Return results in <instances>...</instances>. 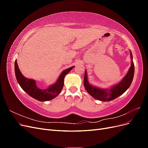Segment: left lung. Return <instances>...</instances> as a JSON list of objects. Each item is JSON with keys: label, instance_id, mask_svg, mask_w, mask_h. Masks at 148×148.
Segmentation results:
<instances>
[{"label": "left lung", "instance_id": "obj_1", "mask_svg": "<svg viewBox=\"0 0 148 148\" xmlns=\"http://www.w3.org/2000/svg\"><path fill=\"white\" fill-rule=\"evenodd\" d=\"M132 58V65L127 74L118 84L112 87L110 89H102L92 86L88 83L87 79L86 71H85L84 77V86L88 92L95 99L102 101H112L127 91L130 87L133 81L134 72H135V66L133 62L132 53L130 52Z\"/></svg>", "mask_w": 148, "mask_h": 148}]
</instances>
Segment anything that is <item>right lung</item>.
<instances>
[{"mask_svg":"<svg viewBox=\"0 0 148 148\" xmlns=\"http://www.w3.org/2000/svg\"><path fill=\"white\" fill-rule=\"evenodd\" d=\"M74 66L70 67V68L63 71V72L61 73L59 79L54 84L52 85L47 89H42L39 88L36 86L34 80L25 78L20 72L16 60L15 62V76L18 83L26 93H28L30 96L39 101L51 100L58 96L63 88L65 76L69 73V71Z\"/></svg>","mask_w":148,"mask_h":148,"instance_id":"obj_1","label":"right lung"}]
</instances>
